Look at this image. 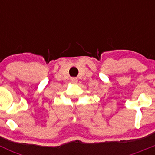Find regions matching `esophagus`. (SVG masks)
Wrapping results in <instances>:
<instances>
[{"instance_id": "obj_1", "label": "esophagus", "mask_w": 155, "mask_h": 155, "mask_svg": "<svg viewBox=\"0 0 155 155\" xmlns=\"http://www.w3.org/2000/svg\"><path fill=\"white\" fill-rule=\"evenodd\" d=\"M71 82L74 83V84H76L77 82H78V79L75 78H71Z\"/></svg>"}]
</instances>
